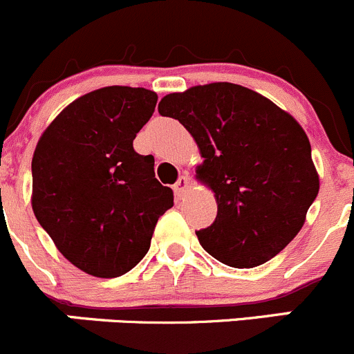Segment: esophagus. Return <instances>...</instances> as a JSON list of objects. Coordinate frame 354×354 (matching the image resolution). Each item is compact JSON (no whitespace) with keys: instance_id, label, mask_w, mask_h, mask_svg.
Instances as JSON below:
<instances>
[{"instance_id":"34e87169","label":"esophagus","mask_w":354,"mask_h":354,"mask_svg":"<svg viewBox=\"0 0 354 354\" xmlns=\"http://www.w3.org/2000/svg\"><path fill=\"white\" fill-rule=\"evenodd\" d=\"M189 185H191V178H189L187 174H185V176L178 177V180L176 182V185H174V191H176L177 196H182L185 191H187Z\"/></svg>"}]
</instances>
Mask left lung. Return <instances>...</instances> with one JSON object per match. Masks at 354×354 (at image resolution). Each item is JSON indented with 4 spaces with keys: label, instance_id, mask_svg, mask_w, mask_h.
Returning <instances> with one entry per match:
<instances>
[{
    "label": "left lung",
    "instance_id": "left-lung-1",
    "mask_svg": "<svg viewBox=\"0 0 354 354\" xmlns=\"http://www.w3.org/2000/svg\"><path fill=\"white\" fill-rule=\"evenodd\" d=\"M158 111L191 132L205 158L196 174L218 205L215 222L196 232L205 251L236 268L281 253L320 187L301 125L265 96L230 82L167 94Z\"/></svg>",
    "mask_w": 354,
    "mask_h": 354
}]
</instances>
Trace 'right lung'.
Segmentation results:
<instances>
[{"label":"right lung","instance_id":"1","mask_svg":"<svg viewBox=\"0 0 354 354\" xmlns=\"http://www.w3.org/2000/svg\"><path fill=\"white\" fill-rule=\"evenodd\" d=\"M158 96L142 87L93 91L51 122L32 158V209L59 253L94 277H120L148 253L174 192L136 134Z\"/></svg>","mask_w":354,"mask_h":354}]
</instances>
